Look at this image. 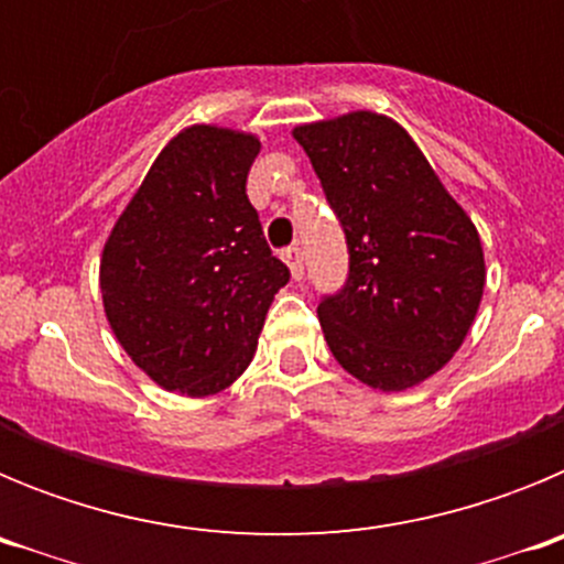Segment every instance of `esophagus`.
Masks as SVG:
<instances>
[{
    "label": "esophagus",
    "mask_w": 564,
    "mask_h": 564,
    "mask_svg": "<svg viewBox=\"0 0 564 564\" xmlns=\"http://www.w3.org/2000/svg\"><path fill=\"white\" fill-rule=\"evenodd\" d=\"M282 259H285V265L291 268V276L293 279H302V273H305V257H302V248H288V251H282Z\"/></svg>",
    "instance_id": "34e87169"
}]
</instances>
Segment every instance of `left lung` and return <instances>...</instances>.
<instances>
[{"label":"left lung","instance_id":"1","mask_svg":"<svg viewBox=\"0 0 564 564\" xmlns=\"http://www.w3.org/2000/svg\"><path fill=\"white\" fill-rule=\"evenodd\" d=\"M350 248L341 293L318 305L336 361L381 392L412 390L452 361L480 311L475 223L412 134L372 109L299 123Z\"/></svg>","mask_w":564,"mask_h":564}]
</instances>
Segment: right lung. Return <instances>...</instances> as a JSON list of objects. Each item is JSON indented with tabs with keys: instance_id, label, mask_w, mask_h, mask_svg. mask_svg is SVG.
I'll use <instances>...</instances> for the list:
<instances>
[{
	"instance_id": "obj_1",
	"label": "right lung",
	"mask_w": 564,
	"mask_h": 564,
	"mask_svg": "<svg viewBox=\"0 0 564 564\" xmlns=\"http://www.w3.org/2000/svg\"><path fill=\"white\" fill-rule=\"evenodd\" d=\"M259 138L192 123L161 149L101 251L104 313L134 367L188 398L248 370L291 271L246 194Z\"/></svg>"
}]
</instances>
